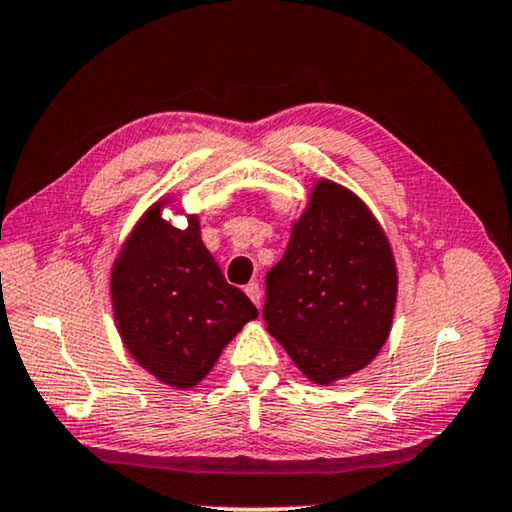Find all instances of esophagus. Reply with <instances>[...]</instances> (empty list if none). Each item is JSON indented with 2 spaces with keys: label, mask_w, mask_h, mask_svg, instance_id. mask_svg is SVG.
Segmentation results:
<instances>
[{
  "label": "esophagus",
  "mask_w": 512,
  "mask_h": 512,
  "mask_svg": "<svg viewBox=\"0 0 512 512\" xmlns=\"http://www.w3.org/2000/svg\"><path fill=\"white\" fill-rule=\"evenodd\" d=\"M246 296L255 302V305L259 307L262 305V289H259V284L257 282H250V284H246Z\"/></svg>",
  "instance_id": "34e87169"
}]
</instances>
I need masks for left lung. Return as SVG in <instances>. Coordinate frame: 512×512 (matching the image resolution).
I'll use <instances>...</instances> for the list:
<instances>
[{
  "label": "left lung",
  "instance_id": "1",
  "mask_svg": "<svg viewBox=\"0 0 512 512\" xmlns=\"http://www.w3.org/2000/svg\"><path fill=\"white\" fill-rule=\"evenodd\" d=\"M395 300L397 268L381 225L350 189L318 180L287 253L266 273V329L327 386L377 357Z\"/></svg>",
  "mask_w": 512,
  "mask_h": 512
}]
</instances>
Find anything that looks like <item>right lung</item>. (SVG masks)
Returning <instances> with one entry per match:
<instances>
[{"label":"right lung","mask_w":512,"mask_h":512,"mask_svg":"<svg viewBox=\"0 0 512 512\" xmlns=\"http://www.w3.org/2000/svg\"><path fill=\"white\" fill-rule=\"evenodd\" d=\"M155 203L135 225L112 266L115 320L133 359L173 388H192L212 370L257 307L225 282L201 239L198 216L187 228L162 219Z\"/></svg>","instance_id":"add662e5"}]
</instances>
